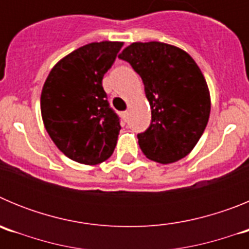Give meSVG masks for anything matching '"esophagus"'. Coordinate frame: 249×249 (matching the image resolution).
<instances>
[{
  "mask_svg": "<svg viewBox=\"0 0 249 249\" xmlns=\"http://www.w3.org/2000/svg\"><path fill=\"white\" fill-rule=\"evenodd\" d=\"M121 114H122V117L124 118V120H127V118H128V111H123Z\"/></svg>",
  "mask_w": 249,
  "mask_h": 249,
  "instance_id": "esophagus-1",
  "label": "esophagus"
}]
</instances>
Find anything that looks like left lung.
<instances>
[{"label":"left lung","instance_id":"obj_1","mask_svg":"<svg viewBox=\"0 0 249 249\" xmlns=\"http://www.w3.org/2000/svg\"><path fill=\"white\" fill-rule=\"evenodd\" d=\"M118 57L140 74L151 106V126L137 136L141 151L162 164L190 155L211 113L210 89L195 59L157 41L131 43Z\"/></svg>","mask_w":249,"mask_h":249}]
</instances>
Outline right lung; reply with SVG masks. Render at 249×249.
<instances>
[{"mask_svg":"<svg viewBox=\"0 0 249 249\" xmlns=\"http://www.w3.org/2000/svg\"><path fill=\"white\" fill-rule=\"evenodd\" d=\"M123 42H92L59 59L41 93L45 128L57 148L78 163H102L111 157L120 120L107 102L103 76Z\"/></svg>","mask_w":249,"mask_h":249,"instance_id":"obj_1","label":"right lung"}]
</instances>
